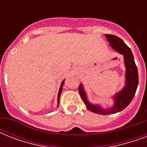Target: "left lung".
<instances>
[{"label":"left lung","mask_w":147,"mask_h":147,"mask_svg":"<svg viewBox=\"0 0 147 147\" xmlns=\"http://www.w3.org/2000/svg\"><path fill=\"white\" fill-rule=\"evenodd\" d=\"M105 36L107 38V41L110 42V46L112 47L114 50L123 55L126 66L125 87L123 88L122 91H121L114 96V98L115 100V104L113 107L108 109H102L100 106L90 104L87 100L85 93L83 90L82 85H80L78 87V92L80 94L81 98L86 105V107L92 112L101 114V115L115 114L119 111H121L127 106H128V105L131 102V100L134 97L138 82H139L137 65L135 64L134 55L130 48L125 44V42H123L121 38H119L117 36L105 34Z\"/></svg>","instance_id":"1"}]
</instances>
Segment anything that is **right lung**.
Listing matches in <instances>:
<instances>
[{"mask_svg": "<svg viewBox=\"0 0 147 147\" xmlns=\"http://www.w3.org/2000/svg\"><path fill=\"white\" fill-rule=\"evenodd\" d=\"M63 84H64V81L62 82L61 85H60V88H59V94H58V103L59 102V96H60V94H61V92H62V86H63Z\"/></svg>", "mask_w": 147, "mask_h": 147, "instance_id": "obj_1", "label": "right lung"}]
</instances>
